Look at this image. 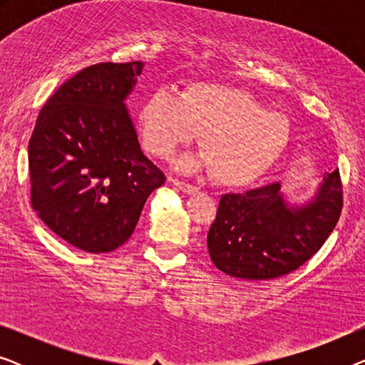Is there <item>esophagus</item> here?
I'll return each instance as SVG.
<instances>
[{"mask_svg": "<svg viewBox=\"0 0 365 365\" xmlns=\"http://www.w3.org/2000/svg\"><path fill=\"white\" fill-rule=\"evenodd\" d=\"M169 182L174 184V186L179 187L182 192H186V194H196L197 192L196 186H192V184H189L186 181H181V179H178V178H169Z\"/></svg>", "mask_w": 365, "mask_h": 365, "instance_id": "1", "label": "esophagus"}]
</instances>
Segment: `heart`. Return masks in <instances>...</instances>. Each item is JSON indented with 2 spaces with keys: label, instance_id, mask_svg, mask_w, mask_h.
I'll use <instances>...</instances> for the list:
<instances>
[{
  "label": "heart",
  "instance_id": "heart-1",
  "mask_svg": "<svg viewBox=\"0 0 365 365\" xmlns=\"http://www.w3.org/2000/svg\"><path fill=\"white\" fill-rule=\"evenodd\" d=\"M144 148L169 158L201 134L202 153L179 161L184 171L212 169L219 184L247 186L276 164L291 141V124L241 88L191 83L181 94L159 88L139 111Z\"/></svg>",
  "mask_w": 365,
  "mask_h": 365
}]
</instances>
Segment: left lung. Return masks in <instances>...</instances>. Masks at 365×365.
Wrapping results in <instances>:
<instances>
[{
	"label": "left lung",
	"mask_w": 365,
	"mask_h": 365,
	"mask_svg": "<svg viewBox=\"0 0 365 365\" xmlns=\"http://www.w3.org/2000/svg\"><path fill=\"white\" fill-rule=\"evenodd\" d=\"M342 211L339 169L324 174L311 202L284 201L281 184L224 194L207 232L214 266L231 277L266 281L307 262L336 227Z\"/></svg>",
	"instance_id": "8db88e82"
}]
</instances>
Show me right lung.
Returning a JSON list of instances; mask_svg holds the SVG:
<instances>
[{
	"mask_svg": "<svg viewBox=\"0 0 365 365\" xmlns=\"http://www.w3.org/2000/svg\"><path fill=\"white\" fill-rule=\"evenodd\" d=\"M141 61L84 68L48 99L29 139L31 206L81 251L111 252L131 237L166 176L144 156L124 99Z\"/></svg>",
	"mask_w": 365,
	"mask_h": 365,
	"instance_id": "obj_1",
	"label": "right lung"
}]
</instances>
